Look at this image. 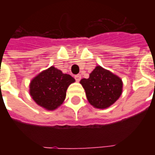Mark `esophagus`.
Here are the masks:
<instances>
[{
  "instance_id": "34e87169",
  "label": "esophagus",
  "mask_w": 155,
  "mask_h": 155,
  "mask_svg": "<svg viewBox=\"0 0 155 155\" xmlns=\"http://www.w3.org/2000/svg\"><path fill=\"white\" fill-rule=\"evenodd\" d=\"M74 79H75V81L79 82V81H81V74H76V75H74Z\"/></svg>"
}]
</instances>
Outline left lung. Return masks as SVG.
<instances>
[{"label": "left lung", "mask_w": 155, "mask_h": 155, "mask_svg": "<svg viewBox=\"0 0 155 155\" xmlns=\"http://www.w3.org/2000/svg\"><path fill=\"white\" fill-rule=\"evenodd\" d=\"M80 83L84 88L89 103L96 109H107L120 97L123 81L118 75L97 65L88 79Z\"/></svg>", "instance_id": "8db88e82"}]
</instances>
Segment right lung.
<instances>
[{"mask_svg":"<svg viewBox=\"0 0 155 155\" xmlns=\"http://www.w3.org/2000/svg\"><path fill=\"white\" fill-rule=\"evenodd\" d=\"M75 80L51 66L33 78L29 85V93L33 101L46 110H54L63 104L66 91Z\"/></svg>","mask_w":155,"mask_h":155,"instance_id":"add662e5","label":"right lung"}]
</instances>
